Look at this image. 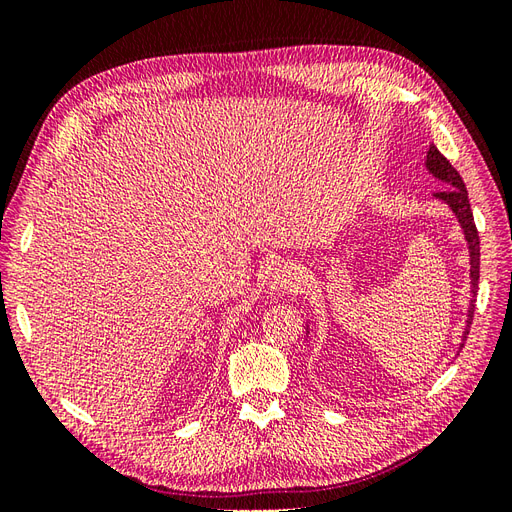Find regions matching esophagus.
Wrapping results in <instances>:
<instances>
[{"mask_svg":"<svg viewBox=\"0 0 512 512\" xmlns=\"http://www.w3.org/2000/svg\"><path fill=\"white\" fill-rule=\"evenodd\" d=\"M305 280V273L301 267L297 265H282L277 267L271 275V282H269V290L277 292V294H284V292H297L303 286Z\"/></svg>","mask_w":512,"mask_h":512,"instance_id":"1","label":"esophagus"}]
</instances>
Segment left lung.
Here are the masks:
<instances>
[{"label": "left lung", "instance_id": "left-lung-1", "mask_svg": "<svg viewBox=\"0 0 512 512\" xmlns=\"http://www.w3.org/2000/svg\"><path fill=\"white\" fill-rule=\"evenodd\" d=\"M425 166L429 173L440 179L442 183H446L448 188L442 190V192H436L433 194V198L442 200V203H446L448 207H451V211L455 213V218L459 220V226L463 230V235H466V241H468V250H470V307H468V320H466V331H463V339L459 348H463V342H466V337L470 333V324H472V318H474V305H476V292H478V275H480V239H478V230H476V224H474V215H472V209H470V200H468V190H466V183H463V179L459 177L457 170L451 166V162H448L442 153L438 151L436 145H431L429 151H427V160H425Z\"/></svg>", "mask_w": 512, "mask_h": 512}]
</instances>
